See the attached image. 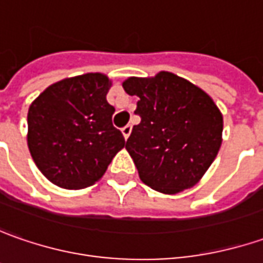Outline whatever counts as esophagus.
<instances>
[{
  "label": "esophagus",
  "mask_w": 263,
  "mask_h": 263,
  "mask_svg": "<svg viewBox=\"0 0 263 263\" xmlns=\"http://www.w3.org/2000/svg\"><path fill=\"white\" fill-rule=\"evenodd\" d=\"M131 131H132L131 125H126V126H123L122 134H123V137H125V140H128V137L131 135Z\"/></svg>",
  "instance_id": "34e87169"
}]
</instances>
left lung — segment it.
<instances>
[{
    "mask_svg": "<svg viewBox=\"0 0 263 263\" xmlns=\"http://www.w3.org/2000/svg\"><path fill=\"white\" fill-rule=\"evenodd\" d=\"M137 96L132 128L125 148L140 179L154 191L173 195L195 186L221 147L222 115L210 96L173 72L129 77L122 83Z\"/></svg>",
    "mask_w": 263,
    "mask_h": 263,
    "instance_id": "left-lung-1",
    "label": "left lung"
}]
</instances>
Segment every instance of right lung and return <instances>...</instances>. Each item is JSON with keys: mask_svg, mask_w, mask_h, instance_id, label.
Listing matches in <instances>:
<instances>
[{"mask_svg": "<svg viewBox=\"0 0 263 263\" xmlns=\"http://www.w3.org/2000/svg\"><path fill=\"white\" fill-rule=\"evenodd\" d=\"M110 86L104 74L88 72L52 84L30 104L27 145L53 185H95L125 147L122 132L112 123L115 107L106 100Z\"/></svg>", "mask_w": 263, "mask_h": 263, "instance_id": "obj_1", "label": "right lung"}]
</instances>
